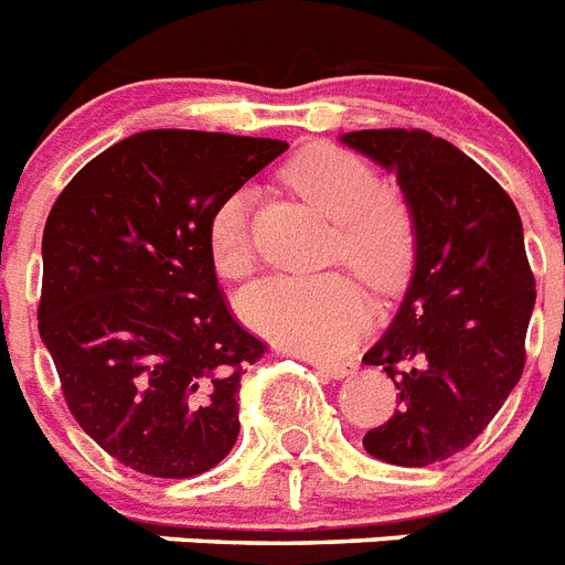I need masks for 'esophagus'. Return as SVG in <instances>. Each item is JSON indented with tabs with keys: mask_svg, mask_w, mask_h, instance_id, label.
Wrapping results in <instances>:
<instances>
[{
	"mask_svg": "<svg viewBox=\"0 0 565 565\" xmlns=\"http://www.w3.org/2000/svg\"><path fill=\"white\" fill-rule=\"evenodd\" d=\"M311 363H315V369L320 371V374H326V377H331V380L349 377V374H354V371H356L354 360H342V363H326V360H311Z\"/></svg>",
	"mask_w": 565,
	"mask_h": 565,
	"instance_id": "obj_1",
	"label": "esophagus"
}]
</instances>
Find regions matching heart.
Wrapping results in <instances>:
<instances>
[{
  "label": "heart",
  "mask_w": 565,
  "mask_h": 565,
  "mask_svg": "<svg viewBox=\"0 0 565 565\" xmlns=\"http://www.w3.org/2000/svg\"><path fill=\"white\" fill-rule=\"evenodd\" d=\"M288 182L337 225L340 257L374 288H392L412 257L406 211L383 194V182L363 159L315 145L291 159ZM250 191L220 200L209 220V254L223 277L239 279L254 268L248 228ZM239 315L268 340L311 356H334L354 345L369 322L363 291L342 274L268 277L239 297Z\"/></svg>",
  "instance_id": "heart-1"
}]
</instances>
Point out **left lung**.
Instances as JSON below:
<instances>
[{
	"label": "left lung",
	"instance_id": "8db88e82",
	"mask_svg": "<svg viewBox=\"0 0 565 565\" xmlns=\"http://www.w3.org/2000/svg\"><path fill=\"white\" fill-rule=\"evenodd\" d=\"M397 177L414 234V268L392 326L365 365H383L397 414L363 446L392 466L448 460L483 434L523 374L534 277L512 196L475 159L426 131L340 137Z\"/></svg>",
	"mask_w": 565,
	"mask_h": 565
}]
</instances>
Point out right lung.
Masks as SVG:
<instances>
[{
	"label": "right lung",
	"mask_w": 565,
	"mask_h": 565,
	"mask_svg": "<svg viewBox=\"0 0 565 565\" xmlns=\"http://www.w3.org/2000/svg\"><path fill=\"white\" fill-rule=\"evenodd\" d=\"M286 148L142 131L90 159L53 202L40 337L82 431L128 469L182 480L234 448L239 374L265 345L216 288L209 220Z\"/></svg>",
	"instance_id": "1"
}]
</instances>
